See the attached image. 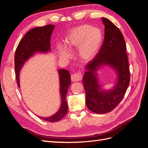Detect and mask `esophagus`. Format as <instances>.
Returning <instances> with one entry per match:
<instances>
[{
  "label": "esophagus",
  "mask_w": 148,
  "mask_h": 148,
  "mask_svg": "<svg viewBox=\"0 0 148 148\" xmlns=\"http://www.w3.org/2000/svg\"><path fill=\"white\" fill-rule=\"evenodd\" d=\"M83 78V76L81 73H75L71 75V79L72 82H77L81 80Z\"/></svg>",
  "instance_id": "1"
}]
</instances>
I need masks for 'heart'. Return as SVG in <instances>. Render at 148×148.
<instances>
[{
  "label": "heart",
  "mask_w": 148,
  "mask_h": 148,
  "mask_svg": "<svg viewBox=\"0 0 148 148\" xmlns=\"http://www.w3.org/2000/svg\"><path fill=\"white\" fill-rule=\"evenodd\" d=\"M102 34L100 29L90 25H82L75 28L67 36L66 46L70 50L78 47V56L84 62L92 60L100 48ZM61 54L66 57L71 56L70 53L62 45L59 46Z\"/></svg>",
  "instance_id": "heart-1"
}]
</instances>
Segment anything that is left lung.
Here are the masks:
<instances>
[{"mask_svg": "<svg viewBox=\"0 0 148 148\" xmlns=\"http://www.w3.org/2000/svg\"><path fill=\"white\" fill-rule=\"evenodd\" d=\"M105 26L104 42L94 59L85 66L83 83L86 92V104L94 113L106 114L112 110L122 100L130 83L126 44L122 33L112 22L102 18ZM110 66L117 73L113 88L105 90L99 83L97 71L103 66Z\"/></svg>", "mask_w": 148, "mask_h": 148, "instance_id": "left-lung-1", "label": "left lung"}]
</instances>
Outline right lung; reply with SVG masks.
Masks as SVG:
<instances>
[{
  "mask_svg": "<svg viewBox=\"0 0 148 148\" xmlns=\"http://www.w3.org/2000/svg\"><path fill=\"white\" fill-rule=\"evenodd\" d=\"M54 25H49L34 28L29 31L21 39L15 51V69L18 86L20 87V71L26 60L36 53H48L51 51V37ZM59 75L61 106L57 112L51 117H41L49 122H56L63 119L68 111L66 96L71 84L70 74L68 70H58Z\"/></svg>",
  "mask_w": 148,
  "mask_h": 148,
  "instance_id": "1",
  "label": "right lung"
}]
</instances>
